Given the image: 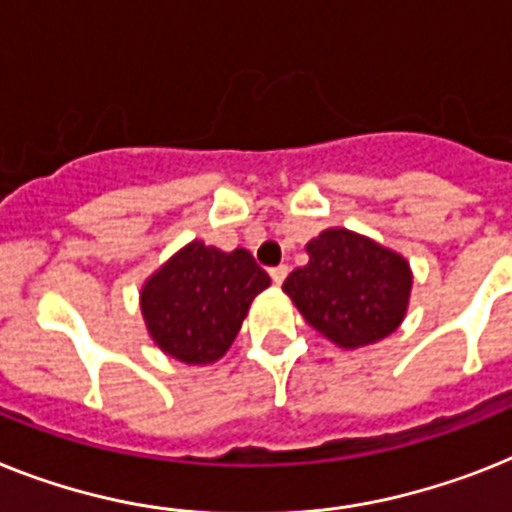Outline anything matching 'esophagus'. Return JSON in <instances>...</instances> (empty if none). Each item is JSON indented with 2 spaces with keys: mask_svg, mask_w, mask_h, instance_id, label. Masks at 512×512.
<instances>
[{
  "mask_svg": "<svg viewBox=\"0 0 512 512\" xmlns=\"http://www.w3.org/2000/svg\"><path fill=\"white\" fill-rule=\"evenodd\" d=\"M269 277L274 280V285H282V282H285V277H287V266L285 264L272 266V269H269Z\"/></svg>",
  "mask_w": 512,
  "mask_h": 512,
  "instance_id": "34e87169",
  "label": "esophagus"
}]
</instances>
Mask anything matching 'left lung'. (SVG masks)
I'll return each mask as SVG.
<instances>
[{
	"label": "left lung",
	"instance_id": "obj_1",
	"mask_svg": "<svg viewBox=\"0 0 512 512\" xmlns=\"http://www.w3.org/2000/svg\"><path fill=\"white\" fill-rule=\"evenodd\" d=\"M308 264L285 290L311 327L345 350L392 335L408 311L413 274L400 253L345 227L308 240Z\"/></svg>",
	"mask_w": 512,
	"mask_h": 512
}]
</instances>
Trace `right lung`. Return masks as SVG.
<instances>
[{"instance_id":"obj_1","label":"right lung","mask_w":512,"mask_h":512,"mask_svg":"<svg viewBox=\"0 0 512 512\" xmlns=\"http://www.w3.org/2000/svg\"><path fill=\"white\" fill-rule=\"evenodd\" d=\"M269 274L246 248L225 253L193 240L151 274L141 314L151 340L183 363H214L238 337Z\"/></svg>"}]
</instances>
